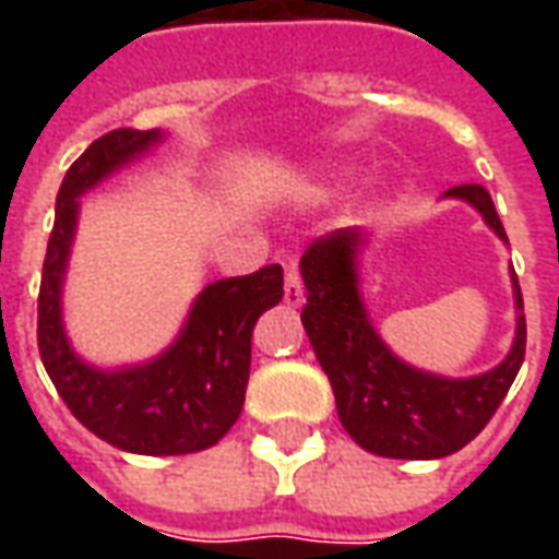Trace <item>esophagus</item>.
I'll list each match as a JSON object with an SVG mask.
<instances>
[{"instance_id":"1","label":"esophagus","mask_w":559,"mask_h":559,"mask_svg":"<svg viewBox=\"0 0 559 559\" xmlns=\"http://www.w3.org/2000/svg\"><path fill=\"white\" fill-rule=\"evenodd\" d=\"M284 302L290 305V308H302L305 302L302 278H299V272L293 266L287 269V278H284Z\"/></svg>"}]
</instances>
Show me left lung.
Returning <instances> with one entry per match:
<instances>
[{
    "label": "left lung",
    "instance_id": "left-lung-1",
    "mask_svg": "<svg viewBox=\"0 0 559 559\" xmlns=\"http://www.w3.org/2000/svg\"><path fill=\"white\" fill-rule=\"evenodd\" d=\"M443 200H461L476 209L493 236L509 245L491 194L481 185L449 188ZM368 242V230L344 227L314 239L299 260L308 290L302 326L332 383L338 419L344 431L374 455L404 461L452 455L491 421L524 362L527 323L515 269H509L515 338L506 359L481 374L443 377L404 362L371 323L359 278V260Z\"/></svg>",
    "mask_w": 559,
    "mask_h": 559
}]
</instances>
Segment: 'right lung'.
<instances>
[{
	"label": "right lung",
	"instance_id": "right-lung-1",
	"mask_svg": "<svg viewBox=\"0 0 559 559\" xmlns=\"http://www.w3.org/2000/svg\"><path fill=\"white\" fill-rule=\"evenodd\" d=\"M164 138L160 128H116L68 167L38 293V350L56 392L95 437L134 455L203 452L230 431L245 404L254 323L284 296V272L275 263L254 275L206 284L170 347L146 362L98 368L71 347L62 290L80 197L148 155Z\"/></svg>",
	"mask_w": 559,
	"mask_h": 559
}]
</instances>
